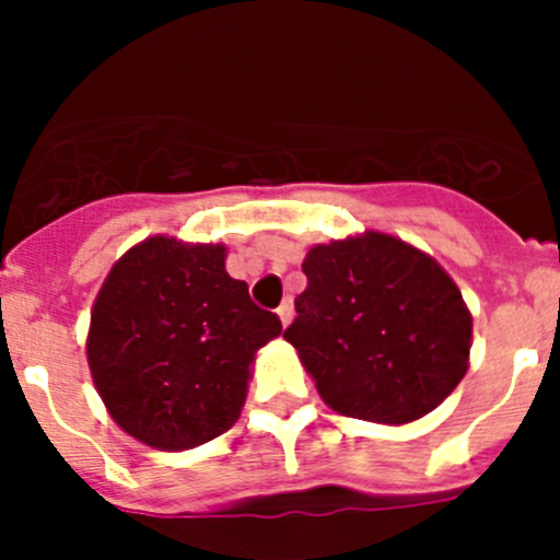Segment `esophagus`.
<instances>
[{
  "label": "esophagus",
  "instance_id": "34e87169",
  "mask_svg": "<svg viewBox=\"0 0 560 560\" xmlns=\"http://www.w3.org/2000/svg\"><path fill=\"white\" fill-rule=\"evenodd\" d=\"M276 314H279V319H281V325H290V322H292V314H295V312H292V303L290 301H284V303H281V306H279V312H276Z\"/></svg>",
  "mask_w": 560,
  "mask_h": 560
}]
</instances>
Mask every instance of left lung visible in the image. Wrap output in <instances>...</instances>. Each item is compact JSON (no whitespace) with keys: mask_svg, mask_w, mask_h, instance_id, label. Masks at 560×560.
Here are the masks:
<instances>
[{"mask_svg":"<svg viewBox=\"0 0 560 560\" xmlns=\"http://www.w3.org/2000/svg\"><path fill=\"white\" fill-rule=\"evenodd\" d=\"M284 338L332 411L404 425L468 371L471 314L447 270L385 233L314 246Z\"/></svg>","mask_w":560,"mask_h":560,"instance_id":"8db88e82","label":"left lung"}]
</instances>
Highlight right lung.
I'll return each instance as SVG.
<instances>
[{
	"label": "right lung",
	"instance_id": "obj_1",
	"mask_svg": "<svg viewBox=\"0 0 560 560\" xmlns=\"http://www.w3.org/2000/svg\"><path fill=\"white\" fill-rule=\"evenodd\" d=\"M224 257L222 244L154 235L113 265L94 301V387L116 425L154 450L178 453L230 431L254 354L281 332Z\"/></svg>",
	"mask_w": 560,
	"mask_h": 560
}]
</instances>
